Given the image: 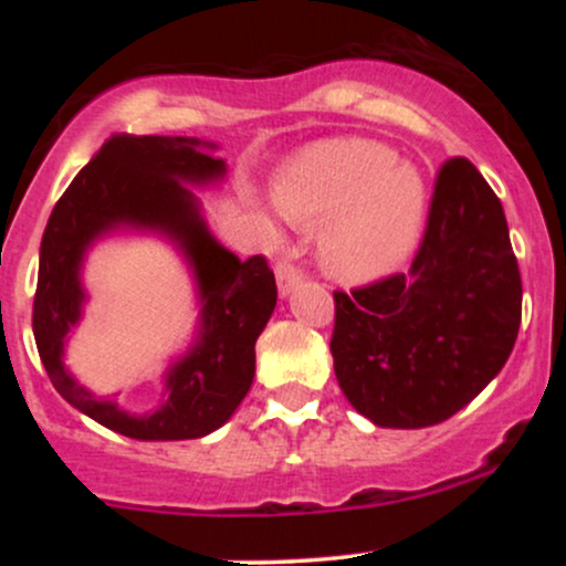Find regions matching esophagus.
Here are the masks:
<instances>
[{
  "instance_id": "34e87169",
  "label": "esophagus",
  "mask_w": 566,
  "mask_h": 566,
  "mask_svg": "<svg viewBox=\"0 0 566 566\" xmlns=\"http://www.w3.org/2000/svg\"><path fill=\"white\" fill-rule=\"evenodd\" d=\"M276 284H279V292H282V295H290L292 290H295V284L301 282L303 279V271L297 269L295 263L290 261V258H279L276 261Z\"/></svg>"
}]
</instances>
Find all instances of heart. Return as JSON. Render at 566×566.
Masks as SVG:
<instances>
[{
  "label": "heart",
  "instance_id": "heart-1",
  "mask_svg": "<svg viewBox=\"0 0 566 566\" xmlns=\"http://www.w3.org/2000/svg\"><path fill=\"white\" fill-rule=\"evenodd\" d=\"M276 205L301 226L324 224L319 255L343 282H369L412 252L426 220V184L375 140H327L276 180Z\"/></svg>",
  "mask_w": 566,
  "mask_h": 566
}]
</instances>
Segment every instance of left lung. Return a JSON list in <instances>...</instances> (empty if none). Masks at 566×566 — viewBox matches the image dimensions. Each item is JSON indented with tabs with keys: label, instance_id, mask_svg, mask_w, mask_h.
Instances as JSON below:
<instances>
[{
	"label": "left lung",
	"instance_id": "obj_1",
	"mask_svg": "<svg viewBox=\"0 0 566 566\" xmlns=\"http://www.w3.org/2000/svg\"><path fill=\"white\" fill-rule=\"evenodd\" d=\"M329 350L343 394L380 428L452 418L503 369L522 276L500 199L465 157L439 167L409 274L335 290Z\"/></svg>",
	"mask_w": 566,
	"mask_h": 566
}]
</instances>
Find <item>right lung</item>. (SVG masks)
Wrapping results in <instances>:
<instances>
[{
	"label": "right lung",
	"instance_id": "right-lung-1",
	"mask_svg": "<svg viewBox=\"0 0 566 566\" xmlns=\"http://www.w3.org/2000/svg\"><path fill=\"white\" fill-rule=\"evenodd\" d=\"M226 172L199 140L112 135L55 201L39 250L34 340L55 391L101 426L143 441L199 439L231 418L255 375V340L274 314L276 279L265 255L239 261L207 233L193 193ZM116 222L161 228L192 258L202 290L200 346L168 374V401L151 419L97 402L62 369V337L78 318V263L97 232Z\"/></svg>",
	"mask_w": 566,
	"mask_h": 566
}]
</instances>
